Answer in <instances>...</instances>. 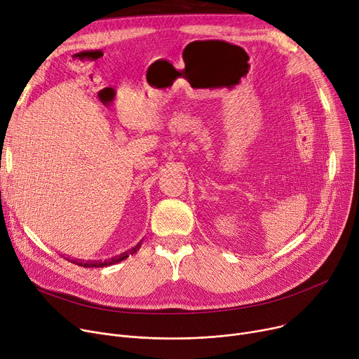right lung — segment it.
Segmentation results:
<instances>
[{"mask_svg": "<svg viewBox=\"0 0 359 359\" xmlns=\"http://www.w3.org/2000/svg\"><path fill=\"white\" fill-rule=\"evenodd\" d=\"M139 248H140V243H137L133 249H130V252L129 254H135V252H137L139 250ZM129 254H123L121 257H118V258H113V259H110V261H104V262H78V261H71V262H74V264H76V265H79V266H83V268H102V266H109V265H113V264H117V262H120V261H123V259H126L129 257Z\"/></svg>", "mask_w": 359, "mask_h": 359, "instance_id": "right-lung-1", "label": "right lung"}]
</instances>
